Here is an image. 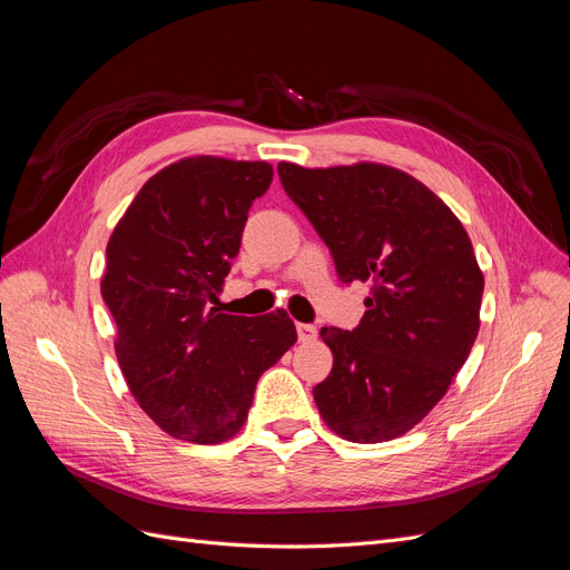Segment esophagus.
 Here are the masks:
<instances>
[{
	"instance_id": "esophagus-1",
	"label": "esophagus",
	"mask_w": 570,
	"mask_h": 570,
	"mask_svg": "<svg viewBox=\"0 0 570 570\" xmlns=\"http://www.w3.org/2000/svg\"><path fill=\"white\" fill-rule=\"evenodd\" d=\"M297 337H299V342H314L316 340V325L297 323Z\"/></svg>"
}]
</instances>
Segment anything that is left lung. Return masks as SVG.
<instances>
[{"label": "left lung", "instance_id": "left-lung-1", "mask_svg": "<svg viewBox=\"0 0 570 570\" xmlns=\"http://www.w3.org/2000/svg\"><path fill=\"white\" fill-rule=\"evenodd\" d=\"M287 197L333 254L342 283H371L354 331L323 327L333 371L314 387L327 428L387 442L428 416L469 358L482 273L469 233L435 193L381 164H278Z\"/></svg>", "mask_w": 570, "mask_h": 570}]
</instances>
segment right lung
I'll use <instances>...</instances> for the list:
<instances>
[{"instance_id":"add662e5","label":"right lung","mask_w":570,"mask_h":570,"mask_svg":"<svg viewBox=\"0 0 570 570\" xmlns=\"http://www.w3.org/2000/svg\"><path fill=\"white\" fill-rule=\"evenodd\" d=\"M271 180L266 161L183 159L142 185L109 237L101 297L118 364L170 438L218 444L239 433L258 377L297 342L285 312L218 308L249 206Z\"/></svg>"}]
</instances>
